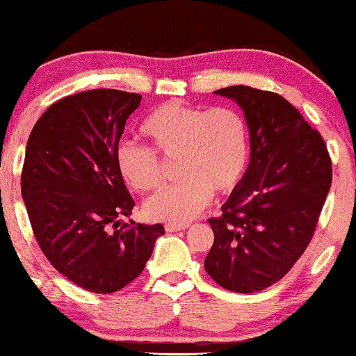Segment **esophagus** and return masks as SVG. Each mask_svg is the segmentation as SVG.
Instances as JSON below:
<instances>
[{
  "instance_id": "34e87169",
  "label": "esophagus",
  "mask_w": 356,
  "mask_h": 356,
  "mask_svg": "<svg viewBox=\"0 0 356 356\" xmlns=\"http://www.w3.org/2000/svg\"><path fill=\"white\" fill-rule=\"evenodd\" d=\"M186 228H188V223H165V232L169 233L186 230Z\"/></svg>"
}]
</instances>
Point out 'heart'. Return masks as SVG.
<instances>
[{"instance_id": "obj_1", "label": "heart", "mask_w": 356, "mask_h": 356, "mask_svg": "<svg viewBox=\"0 0 356 356\" xmlns=\"http://www.w3.org/2000/svg\"><path fill=\"white\" fill-rule=\"evenodd\" d=\"M141 133L164 159L177 157L175 186L149 197L145 213L159 222H187L211 200L213 191L228 193L238 186L248 163V129L238 111L168 102L143 120ZM116 164L128 186L154 191L164 181V164L151 147L121 143Z\"/></svg>"}]
</instances>
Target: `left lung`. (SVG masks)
I'll return each instance as SVG.
<instances>
[{"mask_svg":"<svg viewBox=\"0 0 356 356\" xmlns=\"http://www.w3.org/2000/svg\"><path fill=\"white\" fill-rule=\"evenodd\" d=\"M245 113L246 172L210 218L215 240L205 271L225 289L250 294L277 282L300 258L332 186V161L318 131L286 98L246 85L220 88Z\"/></svg>","mask_w":356,"mask_h":356,"instance_id":"8db88e82","label":"left lung"}]
</instances>
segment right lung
I'll list each match as a JSON object with an SVG mask.
<instances>
[{"label": "right lung", "instance_id": "obj_1", "mask_svg": "<svg viewBox=\"0 0 356 356\" xmlns=\"http://www.w3.org/2000/svg\"><path fill=\"white\" fill-rule=\"evenodd\" d=\"M138 93L97 88L58 100L34 124L21 175L31 227L49 263L82 289L136 279L164 227L121 223L134 207L116 149Z\"/></svg>", "mask_w": 356, "mask_h": 356}]
</instances>
